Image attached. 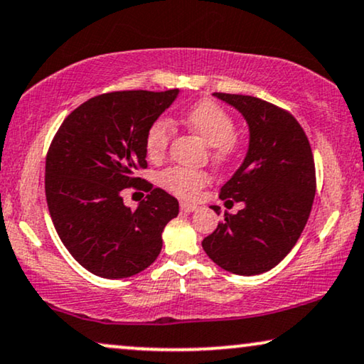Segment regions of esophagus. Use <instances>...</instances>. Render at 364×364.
<instances>
[{
    "instance_id": "34e87169",
    "label": "esophagus",
    "mask_w": 364,
    "mask_h": 364,
    "mask_svg": "<svg viewBox=\"0 0 364 364\" xmlns=\"http://www.w3.org/2000/svg\"><path fill=\"white\" fill-rule=\"evenodd\" d=\"M198 208L197 203H191V202H181V210L186 212V213H191V212H196Z\"/></svg>"
}]
</instances>
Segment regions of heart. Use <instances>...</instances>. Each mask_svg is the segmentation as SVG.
Here are the masks:
<instances>
[{
    "label": "heart",
    "instance_id": "heart-1",
    "mask_svg": "<svg viewBox=\"0 0 364 364\" xmlns=\"http://www.w3.org/2000/svg\"><path fill=\"white\" fill-rule=\"evenodd\" d=\"M183 124L210 146V157L217 166L233 161L240 151V141L235 134V121L225 109L212 101H202L188 109ZM172 137V124L166 117H159L151 124L146 134V151L149 159L159 161L166 156ZM162 187L178 197H193L210 177L207 172L187 167H168L159 177Z\"/></svg>",
    "mask_w": 364,
    "mask_h": 364
}]
</instances>
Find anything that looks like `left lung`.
I'll list each match as a JSON object with an SVG mask.
<instances>
[{"mask_svg": "<svg viewBox=\"0 0 364 364\" xmlns=\"http://www.w3.org/2000/svg\"><path fill=\"white\" fill-rule=\"evenodd\" d=\"M245 117L250 131L242 166L220 188L243 208L225 212L202 247L223 270L260 275L277 267L300 238L316 191L315 161L305 131L290 112L262 99L213 92ZM220 213V207L213 205Z\"/></svg>", "mask_w": 364, "mask_h": 364, "instance_id": "left-lung-1", "label": "left lung"}]
</instances>
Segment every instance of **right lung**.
<instances>
[{
	"instance_id": "add662e5",
	"label": "right lung",
	"mask_w": 364,
	"mask_h": 364,
	"mask_svg": "<svg viewBox=\"0 0 364 364\" xmlns=\"http://www.w3.org/2000/svg\"><path fill=\"white\" fill-rule=\"evenodd\" d=\"M177 96L178 89L91 97L64 119L49 146V215L74 260L94 275L132 277L161 253L164 227L177 217L178 202L136 172L147 167V129ZM127 186L149 192L136 211L123 205Z\"/></svg>"
}]
</instances>
